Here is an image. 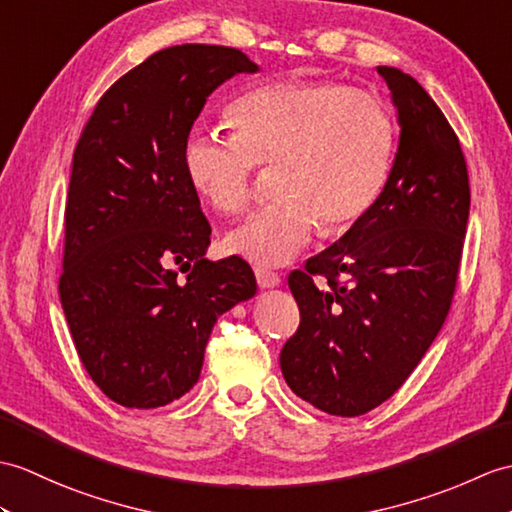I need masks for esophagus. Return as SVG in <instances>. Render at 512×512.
Masks as SVG:
<instances>
[{
    "label": "esophagus",
    "instance_id": "obj_1",
    "mask_svg": "<svg viewBox=\"0 0 512 512\" xmlns=\"http://www.w3.org/2000/svg\"><path fill=\"white\" fill-rule=\"evenodd\" d=\"M255 277H257L259 288H275V285L281 283L279 272H272V270L261 268V266L255 268Z\"/></svg>",
    "mask_w": 512,
    "mask_h": 512
}]
</instances>
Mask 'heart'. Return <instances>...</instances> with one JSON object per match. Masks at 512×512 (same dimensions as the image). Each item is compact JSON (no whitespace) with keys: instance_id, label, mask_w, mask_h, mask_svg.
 Here are the masks:
<instances>
[{"instance_id":"b5f03b06","label":"heart","mask_w":512,"mask_h":512,"mask_svg":"<svg viewBox=\"0 0 512 512\" xmlns=\"http://www.w3.org/2000/svg\"><path fill=\"white\" fill-rule=\"evenodd\" d=\"M233 130L194 128L183 146L189 183L220 213H240L257 165H275L279 198L227 235V251L283 266L316 231L351 227L390 172L395 124L377 95L329 80L275 82L229 109Z\"/></svg>"}]
</instances>
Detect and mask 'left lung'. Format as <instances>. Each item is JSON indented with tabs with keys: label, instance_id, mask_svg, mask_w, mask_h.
<instances>
[{
	"label": "left lung",
	"instance_id": "1",
	"mask_svg": "<svg viewBox=\"0 0 512 512\" xmlns=\"http://www.w3.org/2000/svg\"><path fill=\"white\" fill-rule=\"evenodd\" d=\"M377 71L401 126L388 181L336 244L288 277L301 323L283 344L281 373L334 417L390 399L430 349L454 299L471 205L465 154L443 111L412 76Z\"/></svg>",
	"mask_w": 512,
	"mask_h": 512
}]
</instances>
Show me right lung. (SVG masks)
Here are the masks:
<instances>
[{
    "label": "right lung",
    "instance_id": "right-lung-1",
    "mask_svg": "<svg viewBox=\"0 0 512 512\" xmlns=\"http://www.w3.org/2000/svg\"><path fill=\"white\" fill-rule=\"evenodd\" d=\"M242 71L257 65L235 47L161 50L102 95L76 144L58 292L82 366L124 408L189 392L218 316L257 292L242 257H205L211 227L183 163L207 98Z\"/></svg>",
    "mask_w": 512,
    "mask_h": 512
}]
</instances>
